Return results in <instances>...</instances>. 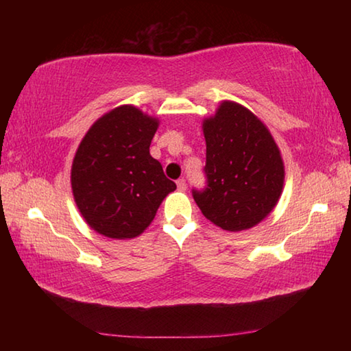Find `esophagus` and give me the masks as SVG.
<instances>
[{"mask_svg": "<svg viewBox=\"0 0 351 351\" xmlns=\"http://www.w3.org/2000/svg\"><path fill=\"white\" fill-rule=\"evenodd\" d=\"M176 186H178V190H181V192H186L187 184H186V180H184V178H181V180L176 181Z\"/></svg>", "mask_w": 351, "mask_h": 351, "instance_id": "1", "label": "esophagus"}]
</instances>
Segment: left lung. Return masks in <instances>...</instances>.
Wrapping results in <instances>:
<instances>
[{
    "mask_svg": "<svg viewBox=\"0 0 351 351\" xmlns=\"http://www.w3.org/2000/svg\"><path fill=\"white\" fill-rule=\"evenodd\" d=\"M203 133L207 186L193 189L195 203L224 230L254 228L282 195L285 167L274 138L254 112L230 100L204 119Z\"/></svg>",
    "mask_w": 351,
    "mask_h": 351,
    "instance_id": "1",
    "label": "left lung"
}]
</instances>
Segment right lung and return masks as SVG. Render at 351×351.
I'll list each match as a JSON object with an SVG mask.
<instances>
[{"label": "right lung", "instance_id": "1", "mask_svg": "<svg viewBox=\"0 0 351 351\" xmlns=\"http://www.w3.org/2000/svg\"><path fill=\"white\" fill-rule=\"evenodd\" d=\"M159 121L133 105L106 112L77 148L71 186L82 217L96 232L127 240L150 226L176 184L152 158Z\"/></svg>", "mask_w": 351, "mask_h": 351}]
</instances>
